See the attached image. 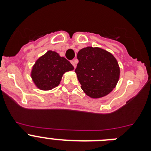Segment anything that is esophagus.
Instances as JSON below:
<instances>
[{"label": "esophagus", "mask_w": 151, "mask_h": 151, "mask_svg": "<svg viewBox=\"0 0 151 151\" xmlns=\"http://www.w3.org/2000/svg\"><path fill=\"white\" fill-rule=\"evenodd\" d=\"M70 63H72V65H73V66H74V68H76V63L75 62L74 60H72V61H70Z\"/></svg>", "instance_id": "34e87169"}]
</instances>
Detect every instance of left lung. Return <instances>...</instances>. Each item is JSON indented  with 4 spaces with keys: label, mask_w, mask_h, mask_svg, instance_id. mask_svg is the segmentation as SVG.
<instances>
[{
    "label": "left lung",
    "mask_w": 151,
    "mask_h": 151,
    "mask_svg": "<svg viewBox=\"0 0 151 151\" xmlns=\"http://www.w3.org/2000/svg\"><path fill=\"white\" fill-rule=\"evenodd\" d=\"M75 70L81 88L91 98L110 94L119 78L120 69L114 56L100 47H87L78 52Z\"/></svg>",
    "instance_id": "obj_1"
}]
</instances>
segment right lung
Returning <instances> with one entry per match:
<instances>
[{
	"instance_id": "right-lung-1",
	"label": "right lung",
	"mask_w": 151,
	"mask_h": 151,
	"mask_svg": "<svg viewBox=\"0 0 151 151\" xmlns=\"http://www.w3.org/2000/svg\"><path fill=\"white\" fill-rule=\"evenodd\" d=\"M73 69V66L66 58L57 52L48 50L36 60L31 77L38 88L49 91L60 85L64 73Z\"/></svg>"
}]
</instances>
